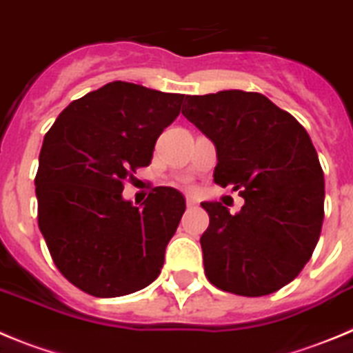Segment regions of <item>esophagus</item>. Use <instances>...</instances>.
Here are the masks:
<instances>
[{
    "mask_svg": "<svg viewBox=\"0 0 353 353\" xmlns=\"http://www.w3.org/2000/svg\"><path fill=\"white\" fill-rule=\"evenodd\" d=\"M186 208H188V209L196 208V200L192 199V196H186Z\"/></svg>",
    "mask_w": 353,
    "mask_h": 353,
    "instance_id": "esophagus-1",
    "label": "esophagus"
}]
</instances>
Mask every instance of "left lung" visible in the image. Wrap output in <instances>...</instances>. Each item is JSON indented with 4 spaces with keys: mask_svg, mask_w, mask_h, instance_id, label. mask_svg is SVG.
<instances>
[{
    "mask_svg": "<svg viewBox=\"0 0 353 353\" xmlns=\"http://www.w3.org/2000/svg\"><path fill=\"white\" fill-rule=\"evenodd\" d=\"M183 116L214 144V183L239 190L230 214L202 202L209 227L200 237L205 276L246 297L279 290L303 271L319 243L325 183L310 135L268 97L241 90L186 97Z\"/></svg>",
    "mask_w": 353,
    "mask_h": 353,
    "instance_id": "8db88e82",
    "label": "left lung"
}]
</instances>
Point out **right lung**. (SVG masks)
I'll list each match as a JSON object with an SVG mask.
<instances>
[{
    "mask_svg": "<svg viewBox=\"0 0 353 353\" xmlns=\"http://www.w3.org/2000/svg\"><path fill=\"white\" fill-rule=\"evenodd\" d=\"M183 100L114 81L72 101L46 133L34 177L38 227L56 268L85 294L128 295L160 274L186 200L157 186L135 208L123 183L151 163Z\"/></svg>",
    "mask_w": 353,
    "mask_h": 353,
    "instance_id": "obj_1",
    "label": "right lung"
}]
</instances>
